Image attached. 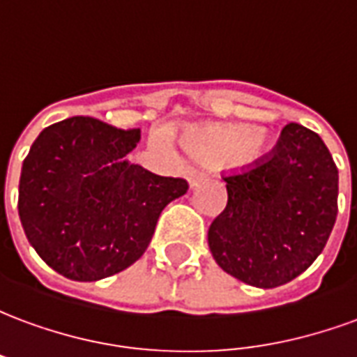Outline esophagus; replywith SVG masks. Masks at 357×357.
<instances>
[{"label":"esophagus","instance_id":"esophagus-1","mask_svg":"<svg viewBox=\"0 0 357 357\" xmlns=\"http://www.w3.org/2000/svg\"><path fill=\"white\" fill-rule=\"evenodd\" d=\"M202 179H204V176H202V174H199V172H195V170L187 172V181H189V185L191 187L199 185Z\"/></svg>","mask_w":357,"mask_h":357}]
</instances>
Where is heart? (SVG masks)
<instances>
[{
	"mask_svg": "<svg viewBox=\"0 0 357 357\" xmlns=\"http://www.w3.org/2000/svg\"><path fill=\"white\" fill-rule=\"evenodd\" d=\"M266 133L248 124H212L195 128L185 135V149L206 164L248 166L262 156Z\"/></svg>",
	"mask_w": 357,
	"mask_h": 357,
	"instance_id": "heart-1",
	"label": "heart"
}]
</instances>
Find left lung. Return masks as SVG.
<instances>
[{
    "label": "left lung",
    "mask_w": 357,
    "mask_h": 357,
    "mask_svg": "<svg viewBox=\"0 0 357 357\" xmlns=\"http://www.w3.org/2000/svg\"><path fill=\"white\" fill-rule=\"evenodd\" d=\"M227 204L208 229L218 266L260 289L289 283L321 255L338 212V170L321 137L287 124L256 162L224 172Z\"/></svg>",
    "instance_id": "left-lung-1"
}]
</instances>
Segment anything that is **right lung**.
I'll use <instances>...</instances> for the list:
<instances>
[{"label": "right lung", "instance_id": "right-lung-1", "mask_svg": "<svg viewBox=\"0 0 357 357\" xmlns=\"http://www.w3.org/2000/svg\"><path fill=\"white\" fill-rule=\"evenodd\" d=\"M139 130L91 116L47 126L22 162L19 216L43 262L73 281H97L137 262L183 178L130 164Z\"/></svg>", "mask_w": 357, "mask_h": 357}]
</instances>
